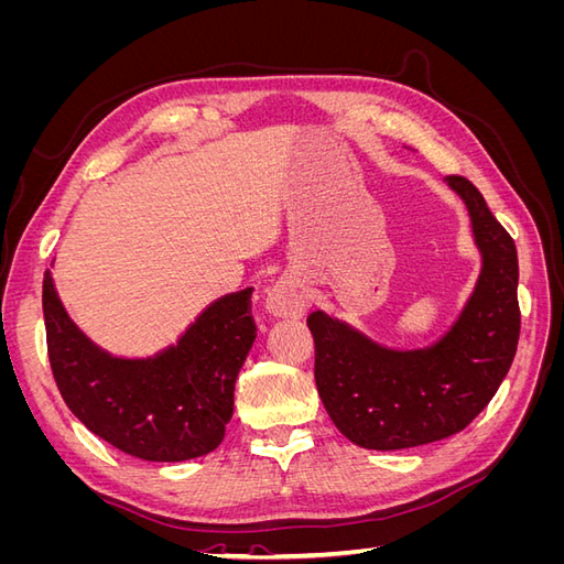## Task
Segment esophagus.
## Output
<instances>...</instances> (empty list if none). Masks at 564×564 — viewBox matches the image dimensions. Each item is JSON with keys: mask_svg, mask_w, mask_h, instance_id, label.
I'll use <instances>...</instances> for the list:
<instances>
[{"mask_svg": "<svg viewBox=\"0 0 564 564\" xmlns=\"http://www.w3.org/2000/svg\"><path fill=\"white\" fill-rule=\"evenodd\" d=\"M268 313L275 317H299L305 311V294L294 280H280L268 294Z\"/></svg>", "mask_w": 564, "mask_h": 564, "instance_id": "obj_1", "label": "esophagus"}]
</instances>
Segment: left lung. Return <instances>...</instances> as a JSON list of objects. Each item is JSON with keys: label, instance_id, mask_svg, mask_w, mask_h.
Segmentation results:
<instances>
[{"label": "left lung", "instance_id": "1", "mask_svg": "<svg viewBox=\"0 0 564 564\" xmlns=\"http://www.w3.org/2000/svg\"><path fill=\"white\" fill-rule=\"evenodd\" d=\"M466 202L482 272L454 327L425 350H388L322 311L308 315L315 383L336 429L365 449L445 440L482 412L513 365L520 338L518 249L464 176L445 178Z\"/></svg>", "mask_w": 564, "mask_h": 564}]
</instances>
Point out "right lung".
Masks as SVG:
<instances>
[{
  "label": "right lung",
  "instance_id": "1",
  "mask_svg": "<svg viewBox=\"0 0 564 564\" xmlns=\"http://www.w3.org/2000/svg\"><path fill=\"white\" fill-rule=\"evenodd\" d=\"M251 292L212 303L158 357L122 360L75 327L46 270V350L65 404L94 435L135 458L187 460L214 452L226 435L237 373L256 338Z\"/></svg>",
  "mask_w": 564,
  "mask_h": 564
}]
</instances>
